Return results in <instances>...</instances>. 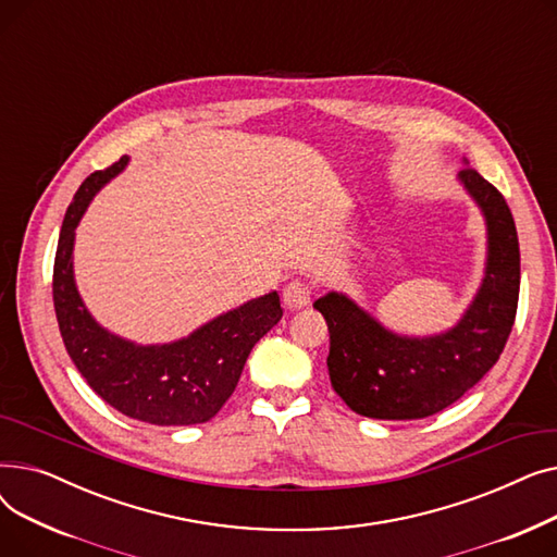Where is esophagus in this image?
<instances>
[{
	"label": "esophagus",
	"instance_id": "34e87169",
	"mask_svg": "<svg viewBox=\"0 0 557 557\" xmlns=\"http://www.w3.org/2000/svg\"><path fill=\"white\" fill-rule=\"evenodd\" d=\"M282 300L286 309H302L311 302V286L302 280L288 282L282 290Z\"/></svg>",
	"mask_w": 557,
	"mask_h": 557
}]
</instances>
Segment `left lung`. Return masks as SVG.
Masks as SVG:
<instances>
[{"label": "left lung", "instance_id": "8db88e82", "mask_svg": "<svg viewBox=\"0 0 557 557\" xmlns=\"http://www.w3.org/2000/svg\"><path fill=\"white\" fill-rule=\"evenodd\" d=\"M458 183L485 219L487 257L476 296L454 327L404 336L338 290L313 302L330 330L332 386L359 416L420 420L441 413L476 386L504 352L519 300L515 219L506 198L472 166L458 171Z\"/></svg>", "mask_w": 557, "mask_h": 557}]
</instances>
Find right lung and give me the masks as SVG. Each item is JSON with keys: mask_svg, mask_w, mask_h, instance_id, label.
Masks as SVG:
<instances>
[{"mask_svg": "<svg viewBox=\"0 0 557 557\" xmlns=\"http://www.w3.org/2000/svg\"><path fill=\"white\" fill-rule=\"evenodd\" d=\"M126 164L128 156L87 175L67 208L53 261L58 327L85 382L120 413L158 426L208 422L237 388L255 343L280 323V296L271 290L162 345H139L101 327L76 288L74 239L87 205Z\"/></svg>", "mask_w": 557, "mask_h": 557, "instance_id": "add662e5", "label": "right lung"}]
</instances>
